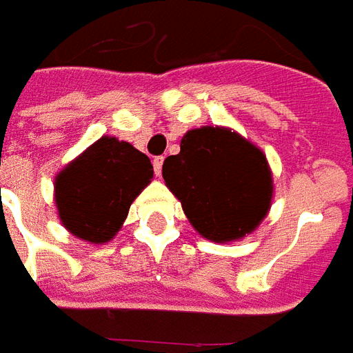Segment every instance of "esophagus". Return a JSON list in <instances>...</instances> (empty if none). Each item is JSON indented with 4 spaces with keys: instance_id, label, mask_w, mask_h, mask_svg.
Here are the masks:
<instances>
[{
    "instance_id": "obj_1",
    "label": "esophagus",
    "mask_w": 353,
    "mask_h": 353,
    "mask_svg": "<svg viewBox=\"0 0 353 353\" xmlns=\"http://www.w3.org/2000/svg\"><path fill=\"white\" fill-rule=\"evenodd\" d=\"M162 162H164V159H162V157H157V159H153V168H154V174H157V176H161Z\"/></svg>"
}]
</instances>
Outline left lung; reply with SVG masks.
<instances>
[{
	"label": "left lung",
	"instance_id": "8db88e82",
	"mask_svg": "<svg viewBox=\"0 0 353 353\" xmlns=\"http://www.w3.org/2000/svg\"><path fill=\"white\" fill-rule=\"evenodd\" d=\"M162 164V177L200 236L229 244L250 236L270 210L266 154L227 126H200Z\"/></svg>",
	"mask_w": 353,
	"mask_h": 353
}]
</instances>
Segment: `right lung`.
I'll return each mask as SVG.
<instances>
[{
	"label": "right lung",
	"instance_id": "right-lung-1",
	"mask_svg": "<svg viewBox=\"0 0 353 353\" xmlns=\"http://www.w3.org/2000/svg\"><path fill=\"white\" fill-rule=\"evenodd\" d=\"M151 179L147 154L115 136H101L54 177L58 219L73 236L105 244L117 236L132 202Z\"/></svg>",
	"mask_w": 353,
	"mask_h": 353
}]
</instances>
